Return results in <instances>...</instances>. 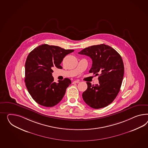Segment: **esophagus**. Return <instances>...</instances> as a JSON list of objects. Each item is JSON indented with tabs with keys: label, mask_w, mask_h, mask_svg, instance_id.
Masks as SVG:
<instances>
[{
	"label": "esophagus",
	"mask_w": 148,
	"mask_h": 148,
	"mask_svg": "<svg viewBox=\"0 0 148 148\" xmlns=\"http://www.w3.org/2000/svg\"><path fill=\"white\" fill-rule=\"evenodd\" d=\"M79 83V81L78 80H75V81H73V83Z\"/></svg>",
	"instance_id": "1"
}]
</instances>
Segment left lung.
<instances>
[{"instance_id":"left-lung-1","label":"left lung","mask_w":148,"mask_h":148,"mask_svg":"<svg viewBox=\"0 0 148 148\" xmlns=\"http://www.w3.org/2000/svg\"><path fill=\"white\" fill-rule=\"evenodd\" d=\"M78 53L91 58L92 65L89 72L99 75L98 84L92 85L86 82L87 90L82 95L84 101L95 109L108 106L114 101L121 86L124 75L121 56L113 48L104 44L88 47Z\"/></svg>"}]
</instances>
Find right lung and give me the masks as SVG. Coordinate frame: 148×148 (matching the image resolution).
<instances>
[{
	"mask_svg": "<svg viewBox=\"0 0 148 148\" xmlns=\"http://www.w3.org/2000/svg\"><path fill=\"white\" fill-rule=\"evenodd\" d=\"M74 51L45 44L33 50L25 63V82L32 98L40 105L53 107L61 101L66 88L71 84L69 78L53 82V68L62 69L65 56Z\"/></svg>",
	"mask_w": 148,
	"mask_h": 148,
	"instance_id": "add662e5",
	"label": "right lung"
}]
</instances>
